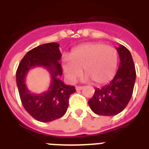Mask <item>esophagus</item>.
<instances>
[{"label":"esophagus","instance_id":"34e87169","mask_svg":"<svg viewBox=\"0 0 149 149\" xmlns=\"http://www.w3.org/2000/svg\"><path fill=\"white\" fill-rule=\"evenodd\" d=\"M82 89H84V86H76V90H77V91H81Z\"/></svg>","mask_w":149,"mask_h":149}]
</instances>
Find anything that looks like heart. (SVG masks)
<instances>
[{"mask_svg": "<svg viewBox=\"0 0 149 149\" xmlns=\"http://www.w3.org/2000/svg\"><path fill=\"white\" fill-rule=\"evenodd\" d=\"M118 55L115 48L104 43H86L75 48L70 58L63 60V69L65 77L75 82L84 70L86 79H91L96 85L107 84L115 76Z\"/></svg>", "mask_w": 149, "mask_h": 149, "instance_id": "obj_1", "label": "heart"}]
</instances>
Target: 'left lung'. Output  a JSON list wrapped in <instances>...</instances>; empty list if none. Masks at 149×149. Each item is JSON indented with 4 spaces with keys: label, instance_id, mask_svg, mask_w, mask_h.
Segmentation results:
<instances>
[{
    "label": "left lung",
    "instance_id": "left-lung-1",
    "mask_svg": "<svg viewBox=\"0 0 149 149\" xmlns=\"http://www.w3.org/2000/svg\"><path fill=\"white\" fill-rule=\"evenodd\" d=\"M120 64L113 79L107 85L95 90L89 106L98 115L113 116L120 113L132 98L136 71L129 50L124 45L117 48Z\"/></svg>",
    "mask_w": 149,
    "mask_h": 149
}]
</instances>
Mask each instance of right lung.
Returning a JSON list of instances; mask_svg holds the SVG:
<instances>
[{"label":"right lung","instance_id":"right-lung-1","mask_svg":"<svg viewBox=\"0 0 149 149\" xmlns=\"http://www.w3.org/2000/svg\"><path fill=\"white\" fill-rule=\"evenodd\" d=\"M61 57L59 44H43L27 52L16 72V82L22 105L31 117L41 122H50L62 118L67 111L70 96L76 92L74 86L65 85L59 79L63 73L59 63ZM38 66L45 68L52 77L49 90L40 95L31 93L25 84L27 72Z\"/></svg>","mask_w":149,"mask_h":149}]
</instances>
